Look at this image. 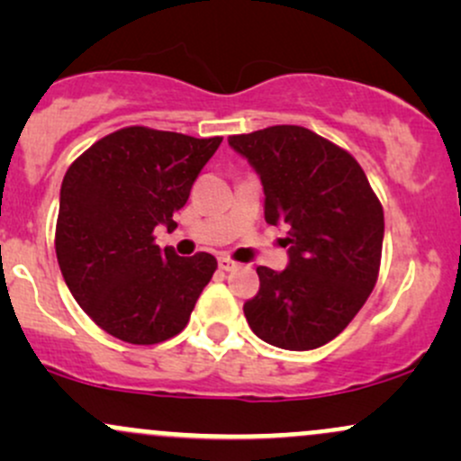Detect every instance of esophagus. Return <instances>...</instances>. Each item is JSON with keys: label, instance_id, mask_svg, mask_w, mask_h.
I'll use <instances>...</instances> for the list:
<instances>
[{"label": "esophagus", "instance_id": "34e87169", "mask_svg": "<svg viewBox=\"0 0 461 461\" xmlns=\"http://www.w3.org/2000/svg\"><path fill=\"white\" fill-rule=\"evenodd\" d=\"M236 267H238V264L231 260V258H227V256L219 258V268H223V271H234Z\"/></svg>", "mask_w": 461, "mask_h": 461}]
</instances>
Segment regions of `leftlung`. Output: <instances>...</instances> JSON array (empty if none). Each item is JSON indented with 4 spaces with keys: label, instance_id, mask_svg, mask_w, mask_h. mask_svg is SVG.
Listing matches in <instances>:
<instances>
[{
    "label": "left lung",
    "instance_id": "1",
    "mask_svg": "<svg viewBox=\"0 0 461 461\" xmlns=\"http://www.w3.org/2000/svg\"><path fill=\"white\" fill-rule=\"evenodd\" d=\"M264 186V219L285 225L288 267H258L245 303L249 327L268 345L310 351L333 340L377 284L384 208L356 158L301 125L230 136Z\"/></svg>",
    "mask_w": 461,
    "mask_h": 461
}]
</instances>
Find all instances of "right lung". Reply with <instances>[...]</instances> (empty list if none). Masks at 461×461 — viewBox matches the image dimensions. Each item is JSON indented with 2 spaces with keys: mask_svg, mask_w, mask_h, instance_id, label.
<instances>
[{
  "mask_svg": "<svg viewBox=\"0 0 461 461\" xmlns=\"http://www.w3.org/2000/svg\"><path fill=\"white\" fill-rule=\"evenodd\" d=\"M194 139L131 125L104 136L68 167L60 188L56 256L79 308L130 345H158L188 325L216 258H179L153 230L173 214L219 149Z\"/></svg>",
  "mask_w": 461,
  "mask_h": 461,
  "instance_id": "obj_1",
  "label": "right lung"
}]
</instances>
